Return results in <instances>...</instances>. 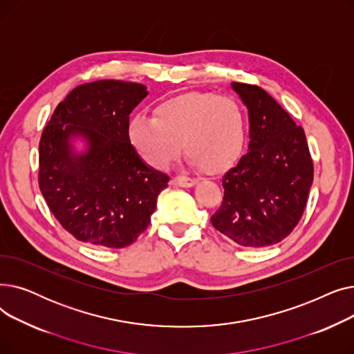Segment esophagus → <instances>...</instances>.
I'll return each instance as SVG.
<instances>
[{
  "instance_id": "34e87169",
  "label": "esophagus",
  "mask_w": 354,
  "mask_h": 354,
  "mask_svg": "<svg viewBox=\"0 0 354 354\" xmlns=\"http://www.w3.org/2000/svg\"><path fill=\"white\" fill-rule=\"evenodd\" d=\"M196 183H198V179H192L187 176H176L172 179V185H175V187H182V188H192Z\"/></svg>"
}]
</instances>
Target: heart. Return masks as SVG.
I'll return each instance as SVG.
<instances>
[{"mask_svg": "<svg viewBox=\"0 0 354 354\" xmlns=\"http://www.w3.org/2000/svg\"><path fill=\"white\" fill-rule=\"evenodd\" d=\"M127 138L155 169H166L182 152L203 172L221 174L238 162L247 140L245 111L234 97L191 91L160 102L153 118L136 115Z\"/></svg>", "mask_w": 354, "mask_h": 354, "instance_id": "obj_1", "label": "heart"}]
</instances>
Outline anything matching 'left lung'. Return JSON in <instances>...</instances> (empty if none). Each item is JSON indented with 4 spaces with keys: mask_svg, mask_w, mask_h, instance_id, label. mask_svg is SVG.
<instances>
[{
    "mask_svg": "<svg viewBox=\"0 0 354 354\" xmlns=\"http://www.w3.org/2000/svg\"><path fill=\"white\" fill-rule=\"evenodd\" d=\"M247 109L248 152L222 176L224 201L215 230L243 247L280 243L299 224L313 183L304 130L266 90L231 83Z\"/></svg>",
    "mask_w": 354,
    "mask_h": 354,
    "instance_id": "8db88e82",
    "label": "left lung"
}]
</instances>
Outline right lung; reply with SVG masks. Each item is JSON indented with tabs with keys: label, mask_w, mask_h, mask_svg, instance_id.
I'll return each instance as SVG.
<instances>
[{
	"label": "right lung",
	"mask_w": 354,
	"mask_h": 354,
	"mask_svg": "<svg viewBox=\"0 0 354 354\" xmlns=\"http://www.w3.org/2000/svg\"><path fill=\"white\" fill-rule=\"evenodd\" d=\"M146 86L99 80L71 90L40 140V191L62 227L83 243L123 248L147 228L169 176L127 138Z\"/></svg>",
	"instance_id": "add662e5"
}]
</instances>
